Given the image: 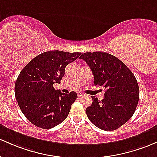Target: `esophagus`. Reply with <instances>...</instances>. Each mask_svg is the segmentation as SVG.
<instances>
[{"label": "esophagus", "instance_id": "obj_1", "mask_svg": "<svg viewBox=\"0 0 157 157\" xmlns=\"http://www.w3.org/2000/svg\"><path fill=\"white\" fill-rule=\"evenodd\" d=\"M83 93L82 92H77V95H78V97H81V96H82L83 95Z\"/></svg>", "mask_w": 157, "mask_h": 157}]
</instances>
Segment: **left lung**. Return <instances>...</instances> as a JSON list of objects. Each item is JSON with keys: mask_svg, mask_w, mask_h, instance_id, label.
Instances as JSON below:
<instances>
[{"mask_svg": "<svg viewBox=\"0 0 157 157\" xmlns=\"http://www.w3.org/2000/svg\"><path fill=\"white\" fill-rule=\"evenodd\" d=\"M94 75V84L106 88L104 98L92 96V104L86 113L94 125L103 130H115L135 113L139 88L132 71L120 59L108 53L96 51L81 55Z\"/></svg>", "mask_w": 157, "mask_h": 157, "instance_id": "1", "label": "left lung"}]
</instances>
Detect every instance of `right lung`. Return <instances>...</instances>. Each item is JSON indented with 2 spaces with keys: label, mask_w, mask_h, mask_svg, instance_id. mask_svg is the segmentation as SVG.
I'll use <instances>...</instances> for the list:
<instances>
[{
  "label": "right lung",
  "mask_w": 157,
  "mask_h": 157,
  "mask_svg": "<svg viewBox=\"0 0 157 157\" xmlns=\"http://www.w3.org/2000/svg\"><path fill=\"white\" fill-rule=\"evenodd\" d=\"M80 55L47 51L33 58L20 72L15 85V98L23 114L34 125L51 129L68 117L77 93H62L53 85L59 83L66 65Z\"/></svg>",
  "instance_id": "add662e5"
}]
</instances>
